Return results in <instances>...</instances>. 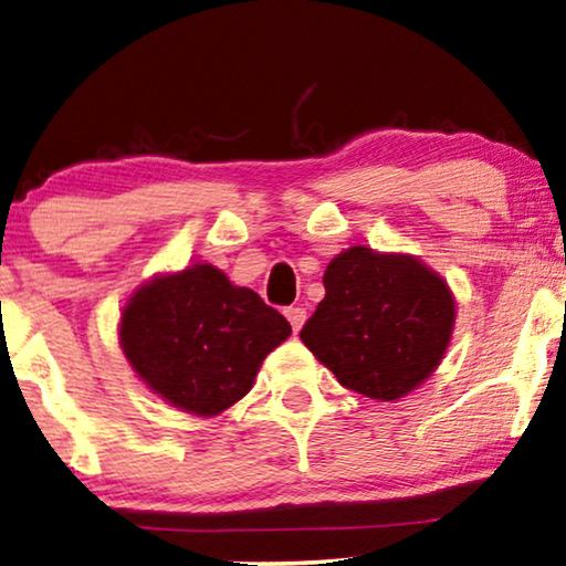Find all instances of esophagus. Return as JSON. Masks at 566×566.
I'll return each mask as SVG.
<instances>
[{"label":"esophagus","mask_w":566,"mask_h":566,"mask_svg":"<svg viewBox=\"0 0 566 566\" xmlns=\"http://www.w3.org/2000/svg\"><path fill=\"white\" fill-rule=\"evenodd\" d=\"M284 315H286V319H290L292 331L300 333L302 325H305V319H307V310L305 307H290L284 312Z\"/></svg>","instance_id":"34e87169"}]
</instances>
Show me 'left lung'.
<instances>
[{"mask_svg":"<svg viewBox=\"0 0 566 566\" xmlns=\"http://www.w3.org/2000/svg\"><path fill=\"white\" fill-rule=\"evenodd\" d=\"M323 284L300 337L345 389L399 401L442 364L458 302L424 261L350 247L327 264Z\"/></svg>","mask_w":566,"mask_h":566,"instance_id":"1","label":"left lung"}]
</instances>
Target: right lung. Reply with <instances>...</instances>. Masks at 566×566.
<instances>
[{
	"instance_id": "obj_1",
	"label": "right lung",
	"mask_w": 566,
	"mask_h": 566,
	"mask_svg": "<svg viewBox=\"0 0 566 566\" xmlns=\"http://www.w3.org/2000/svg\"><path fill=\"white\" fill-rule=\"evenodd\" d=\"M116 333L126 364L151 394L210 419L251 391L292 327L254 290L196 261L142 282L126 297Z\"/></svg>"
}]
</instances>
